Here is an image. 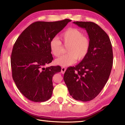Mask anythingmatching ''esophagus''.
<instances>
[{"mask_svg": "<svg viewBox=\"0 0 125 125\" xmlns=\"http://www.w3.org/2000/svg\"><path fill=\"white\" fill-rule=\"evenodd\" d=\"M66 68H65V67H62V68H61V73H64V72H65V71H66Z\"/></svg>", "mask_w": 125, "mask_h": 125, "instance_id": "obj_1", "label": "esophagus"}]
</instances>
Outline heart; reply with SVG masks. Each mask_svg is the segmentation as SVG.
I'll list each match as a JSON object with an SVG mask.
<instances>
[{"instance_id":"1","label":"heart","mask_w":125,"mask_h":125,"mask_svg":"<svg viewBox=\"0 0 125 125\" xmlns=\"http://www.w3.org/2000/svg\"><path fill=\"white\" fill-rule=\"evenodd\" d=\"M61 39L66 48V54L55 61V64L61 66L73 64L76 60H82L87 55L90 48V40L76 28H69L61 34ZM52 54L58 57L62 53V43L57 37H54L49 42Z\"/></svg>"}]
</instances>
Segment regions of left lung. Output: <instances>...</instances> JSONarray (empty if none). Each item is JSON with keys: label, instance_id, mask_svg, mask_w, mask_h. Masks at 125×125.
<instances>
[{"label": "left lung", "instance_id": "1", "mask_svg": "<svg viewBox=\"0 0 125 125\" xmlns=\"http://www.w3.org/2000/svg\"><path fill=\"white\" fill-rule=\"evenodd\" d=\"M73 23L85 29L90 48L82 62L66 69L63 79L74 99L87 102L96 97L108 80L113 64L112 45L108 34L96 23Z\"/></svg>", "mask_w": 125, "mask_h": 125}]
</instances>
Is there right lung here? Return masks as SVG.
I'll use <instances>...</instances> for the list:
<instances>
[{
	"mask_svg": "<svg viewBox=\"0 0 125 125\" xmlns=\"http://www.w3.org/2000/svg\"><path fill=\"white\" fill-rule=\"evenodd\" d=\"M71 20L38 21L23 31L14 43L10 57L13 79L20 92L30 101L45 102L52 96V78L60 66L43 68L53 60L49 42Z\"/></svg>",
	"mask_w": 125,
	"mask_h": 125,
	"instance_id": "right-lung-1",
	"label": "right lung"
}]
</instances>
